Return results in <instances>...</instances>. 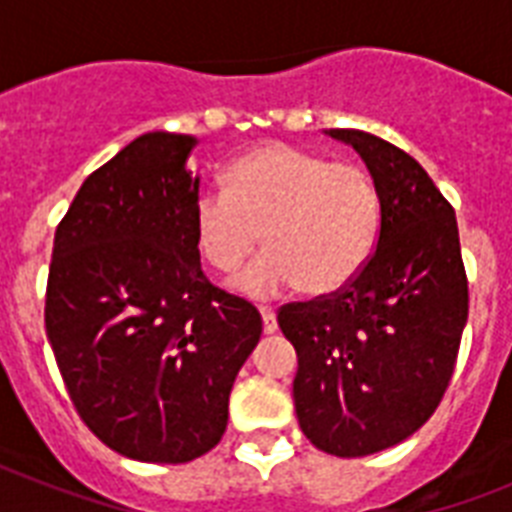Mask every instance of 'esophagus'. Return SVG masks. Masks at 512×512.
<instances>
[{
    "mask_svg": "<svg viewBox=\"0 0 512 512\" xmlns=\"http://www.w3.org/2000/svg\"><path fill=\"white\" fill-rule=\"evenodd\" d=\"M260 316H263L265 335H273V332L279 329V324H276V311H273V308H268V305H260Z\"/></svg>",
    "mask_w": 512,
    "mask_h": 512,
    "instance_id": "obj_1",
    "label": "esophagus"
}]
</instances>
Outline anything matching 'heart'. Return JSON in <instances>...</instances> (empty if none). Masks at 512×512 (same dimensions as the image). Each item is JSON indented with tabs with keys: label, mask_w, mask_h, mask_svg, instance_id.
Returning <instances> with one entry per match:
<instances>
[{
	"label": "heart",
	"mask_w": 512,
	"mask_h": 512,
	"mask_svg": "<svg viewBox=\"0 0 512 512\" xmlns=\"http://www.w3.org/2000/svg\"><path fill=\"white\" fill-rule=\"evenodd\" d=\"M380 228L374 177L353 162L263 143L225 172V191L193 201V236L215 271L231 273L260 244L268 249L236 279L247 295L295 287L329 295L366 263Z\"/></svg>",
	"instance_id": "b5f03b06"
}]
</instances>
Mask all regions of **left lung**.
Listing matches in <instances>:
<instances>
[{"label": "left lung", "instance_id": "obj_1", "mask_svg": "<svg viewBox=\"0 0 512 512\" xmlns=\"http://www.w3.org/2000/svg\"><path fill=\"white\" fill-rule=\"evenodd\" d=\"M356 148L380 193L377 247L342 289L279 311L297 350L292 382L305 438L335 457L401 444L436 412L468 321L452 204L388 140L327 130Z\"/></svg>", "mask_w": 512, "mask_h": 512}]
</instances>
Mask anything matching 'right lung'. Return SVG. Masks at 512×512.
<instances>
[{"label": "right lung", "mask_w": 512, "mask_h": 512, "mask_svg": "<svg viewBox=\"0 0 512 512\" xmlns=\"http://www.w3.org/2000/svg\"><path fill=\"white\" fill-rule=\"evenodd\" d=\"M199 140L146 132L92 172L52 244L44 327L84 425L140 462H191L223 438L233 380L263 335L212 287L193 236Z\"/></svg>", "instance_id": "right-lung-1"}]
</instances>
